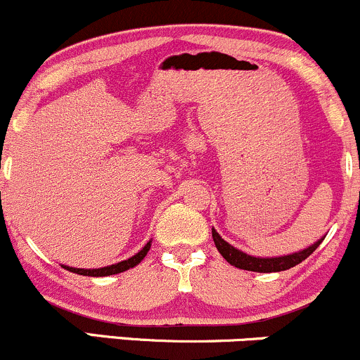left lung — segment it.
<instances>
[{
	"label": "left lung",
	"instance_id": "left-lung-1",
	"mask_svg": "<svg viewBox=\"0 0 360 360\" xmlns=\"http://www.w3.org/2000/svg\"><path fill=\"white\" fill-rule=\"evenodd\" d=\"M212 238H214V243L215 247H217L219 253L228 260L231 266L238 267V269L253 271V272H279V271L291 269V267H295L297 264L304 262L310 253L319 247L324 240L323 236L321 240H317L316 243L310 245V247L298 250V252L295 253H288V255L255 257V255H248V253L241 252V250H238L236 247H233V245H229L228 241L222 240L221 234H219L214 228H212Z\"/></svg>",
	"mask_w": 360,
	"mask_h": 360
}]
</instances>
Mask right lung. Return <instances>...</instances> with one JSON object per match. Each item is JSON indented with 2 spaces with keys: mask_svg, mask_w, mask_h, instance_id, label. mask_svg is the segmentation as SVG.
I'll return each instance as SVG.
<instances>
[{
  "mask_svg": "<svg viewBox=\"0 0 360 360\" xmlns=\"http://www.w3.org/2000/svg\"><path fill=\"white\" fill-rule=\"evenodd\" d=\"M151 247V241L145 245L141 250H139L136 255L129 257V259L122 260V262H117V264H112V266H107V267H98V269H79V267H70V266H62L63 269L74 272V274H81V276H93V278H103V276H112V274H119V272H124L127 269H131V267H136L139 262H141L143 259L146 257V253H148V250Z\"/></svg>",
  "mask_w": 360,
  "mask_h": 360,
  "instance_id": "right-lung-1",
  "label": "right lung"
}]
</instances>
